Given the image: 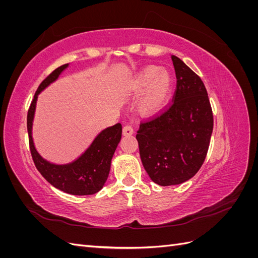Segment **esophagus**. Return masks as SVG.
<instances>
[{"instance_id": "34e87169", "label": "esophagus", "mask_w": 258, "mask_h": 258, "mask_svg": "<svg viewBox=\"0 0 258 258\" xmlns=\"http://www.w3.org/2000/svg\"><path fill=\"white\" fill-rule=\"evenodd\" d=\"M122 135L124 137L134 135V128H132L131 124H124L123 128H122Z\"/></svg>"}]
</instances>
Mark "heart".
<instances>
[{
  "mask_svg": "<svg viewBox=\"0 0 258 258\" xmlns=\"http://www.w3.org/2000/svg\"><path fill=\"white\" fill-rule=\"evenodd\" d=\"M171 89V76L166 70L158 67H148L140 72L134 83L136 95L143 96L140 101V110L144 114H152L165 103Z\"/></svg>",
  "mask_w": 258,
  "mask_h": 258,
  "instance_id": "b5f03b06",
  "label": "heart"
}]
</instances>
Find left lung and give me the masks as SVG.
Listing matches in <instances>:
<instances>
[{
	"label": "left lung",
	"mask_w": 258,
	"mask_h": 258,
	"mask_svg": "<svg viewBox=\"0 0 258 258\" xmlns=\"http://www.w3.org/2000/svg\"><path fill=\"white\" fill-rule=\"evenodd\" d=\"M172 100L141 120L137 134L143 167L160 186L186 182L196 174L208 154L213 113L204 82L176 56Z\"/></svg>",
	"instance_id": "obj_1"
}]
</instances>
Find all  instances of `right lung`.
<instances>
[{"label":"right lung","instance_id":"obj_1","mask_svg":"<svg viewBox=\"0 0 258 258\" xmlns=\"http://www.w3.org/2000/svg\"><path fill=\"white\" fill-rule=\"evenodd\" d=\"M68 64L57 68L38 86L27 116L29 146L34 165L46 181L53 187L71 195H93L102 188L110 173L111 160L121 139V123H116L103 130L95 139L90 147L72 163L57 166L44 160L36 152L32 140V121L37 95L45 87L56 81Z\"/></svg>","mask_w":258,"mask_h":258}]
</instances>
